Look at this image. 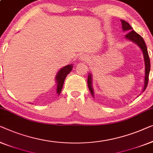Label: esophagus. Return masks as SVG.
I'll list each match as a JSON object with an SVG mask.
<instances>
[{
  "label": "esophagus",
  "instance_id": "esophagus-1",
  "mask_svg": "<svg viewBox=\"0 0 153 153\" xmlns=\"http://www.w3.org/2000/svg\"><path fill=\"white\" fill-rule=\"evenodd\" d=\"M79 59L80 60L81 62H86L88 60V57L87 55H81L80 57H79Z\"/></svg>",
  "mask_w": 153,
  "mask_h": 153
}]
</instances>
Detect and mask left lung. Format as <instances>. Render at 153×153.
<instances>
[{
    "label": "left lung",
    "mask_w": 153,
    "mask_h": 153,
    "mask_svg": "<svg viewBox=\"0 0 153 153\" xmlns=\"http://www.w3.org/2000/svg\"><path fill=\"white\" fill-rule=\"evenodd\" d=\"M122 24V29L123 32H128V34H126L125 38L130 42L134 43L135 44L137 45L141 49L142 53H143V59H144V64H145V76H144V85L142 89V92L145 91L146 87H147L148 82V76H149L150 70V58L149 55H148L147 47L144 42L143 39L137 34L134 30H133L132 27L131 25L129 24L128 22H126L124 20H120ZM87 83H88V87L90 92H91V95L93 97H94V91L93 89V86H92V74L91 72L89 73L87 78ZM137 96V97H138Z\"/></svg>",
    "instance_id": "left-lung-1"
}]
</instances>
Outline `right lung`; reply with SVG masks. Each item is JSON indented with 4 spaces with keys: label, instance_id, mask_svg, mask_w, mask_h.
Masks as SVG:
<instances>
[{
    "label": "right lung",
    "instance_id": "obj_1",
    "mask_svg": "<svg viewBox=\"0 0 153 153\" xmlns=\"http://www.w3.org/2000/svg\"><path fill=\"white\" fill-rule=\"evenodd\" d=\"M73 67H74V66H73L72 64H68V65H66L62 68H60L57 73L55 80L56 84H57V94L58 95H59L60 93H61L66 77L71 71Z\"/></svg>",
    "mask_w": 153,
    "mask_h": 153
}]
</instances>
